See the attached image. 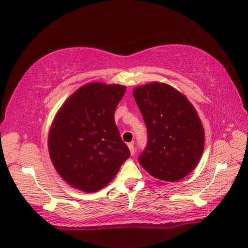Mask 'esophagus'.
<instances>
[{
  "instance_id": "1",
  "label": "esophagus",
  "mask_w": 248,
  "mask_h": 248,
  "mask_svg": "<svg viewBox=\"0 0 248 248\" xmlns=\"http://www.w3.org/2000/svg\"><path fill=\"white\" fill-rule=\"evenodd\" d=\"M128 147H129V149H130V152L131 154H134V151H135V148H134V143L132 141V143H129L128 144Z\"/></svg>"
}]
</instances>
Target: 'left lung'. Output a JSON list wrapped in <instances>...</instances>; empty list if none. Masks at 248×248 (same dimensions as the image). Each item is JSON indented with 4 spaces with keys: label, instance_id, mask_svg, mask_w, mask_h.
Instances as JSON below:
<instances>
[{
    "label": "left lung",
    "instance_id": "left-lung-1",
    "mask_svg": "<svg viewBox=\"0 0 248 248\" xmlns=\"http://www.w3.org/2000/svg\"><path fill=\"white\" fill-rule=\"evenodd\" d=\"M133 96L147 128L140 164L160 180H181L196 167L203 150V128L196 110L167 84H146L135 88Z\"/></svg>",
    "mask_w": 248,
    "mask_h": 248
}]
</instances>
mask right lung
Wrapping results in <instances>:
<instances>
[{"label":"right lung","mask_w":248,"mask_h":248,"mask_svg":"<svg viewBox=\"0 0 248 248\" xmlns=\"http://www.w3.org/2000/svg\"><path fill=\"white\" fill-rule=\"evenodd\" d=\"M121 85L89 83L68 98L49 133V152L61 177L83 192L103 188L130 156L114 114Z\"/></svg>","instance_id":"1"}]
</instances>
